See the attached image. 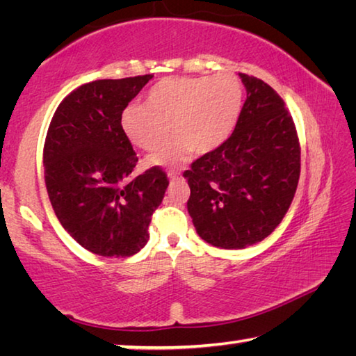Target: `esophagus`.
Wrapping results in <instances>:
<instances>
[{"instance_id": "34e87169", "label": "esophagus", "mask_w": 356, "mask_h": 356, "mask_svg": "<svg viewBox=\"0 0 356 356\" xmlns=\"http://www.w3.org/2000/svg\"><path fill=\"white\" fill-rule=\"evenodd\" d=\"M168 179L172 180V182H174V180H180V179H182V176H180V174H174V172H170V174H168Z\"/></svg>"}]
</instances>
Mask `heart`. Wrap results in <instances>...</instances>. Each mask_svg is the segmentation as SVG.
<instances>
[{"label": "heart", "instance_id": "b5f03b06", "mask_svg": "<svg viewBox=\"0 0 356 356\" xmlns=\"http://www.w3.org/2000/svg\"><path fill=\"white\" fill-rule=\"evenodd\" d=\"M243 88L237 76H174L150 89L146 105H129L120 114V129L131 144L156 150L171 134V143L150 156V163L174 166L193 152L218 149L236 129Z\"/></svg>", "mask_w": 356, "mask_h": 356}]
</instances>
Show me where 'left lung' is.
Returning a JSON list of instances; mask_svg holds the SVG:
<instances>
[{
	"mask_svg": "<svg viewBox=\"0 0 356 356\" xmlns=\"http://www.w3.org/2000/svg\"><path fill=\"white\" fill-rule=\"evenodd\" d=\"M246 100L232 135L184 172L197 236L225 250L262 242L287 213L300 179V143L273 88L238 74Z\"/></svg>",
	"mask_w": 356,
	"mask_h": 356,
	"instance_id": "left-lung-1",
	"label": "left lung"
}]
</instances>
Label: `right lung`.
I'll return each instance as SVG.
<instances>
[{
    "label": "right lung",
    "instance_id": "add662e5",
    "mask_svg": "<svg viewBox=\"0 0 356 356\" xmlns=\"http://www.w3.org/2000/svg\"><path fill=\"white\" fill-rule=\"evenodd\" d=\"M154 75L97 80L59 104L44 146L51 207L70 237L104 257L136 254L170 185L154 166L134 177L138 156L120 114Z\"/></svg>",
    "mask_w": 356,
    "mask_h": 356
}]
</instances>
